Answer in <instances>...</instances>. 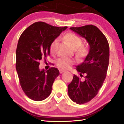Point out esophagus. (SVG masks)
Instances as JSON below:
<instances>
[{"label": "esophagus", "instance_id": "obj_1", "mask_svg": "<svg viewBox=\"0 0 124 124\" xmlns=\"http://www.w3.org/2000/svg\"><path fill=\"white\" fill-rule=\"evenodd\" d=\"M59 71H60V73L62 74V73H64V72L65 71V70H62V69H59Z\"/></svg>", "mask_w": 124, "mask_h": 124}]
</instances>
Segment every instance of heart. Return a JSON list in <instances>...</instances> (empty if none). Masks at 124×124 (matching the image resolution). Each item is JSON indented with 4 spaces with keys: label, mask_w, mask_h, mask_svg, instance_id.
Wrapping results in <instances>:
<instances>
[{
    "label": "heart",
    "mask_w": 124,
    "mask_h": 124,
    "mask_svg": "<svg viewBox=\"0 0 124 124\" xmlns=\"http://www.w3.org/2000/svg\"><path fill=\"white\" fill-rule=\"evenodd\" d=\"M66 42L74 49L75 54L78 58H83L86 56L88 53V49L84 45H81L83 40L81 38L73 33H69L64 37ZM59 40L55 39L51 43L50 45V50L51 53H54L58 46ZM74 63L73 59L67 58H60L56 61V64L59 68L64 69L69 68L72 64Z\"/></svg>",
    "instance_id": "obj_1"
}]
</instances>
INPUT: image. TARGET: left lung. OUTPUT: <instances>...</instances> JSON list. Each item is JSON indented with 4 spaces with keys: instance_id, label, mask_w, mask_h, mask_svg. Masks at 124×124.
Listing matches in <instances>:
<instances>
[{
    "instance_id": "8db88e82",
    "label": "left lung",
    "mask_w": 124,
    "mask_h": 124,
    "mask_svg": "<svg viewBox=\"0 0 124 124\" xmlns=\"http://www.w3.org/2000/svg\"><path fill=\"white\" fill-rule=\"evenodd\" d=\"M70 29L85 38L90 47L84 61L77 66L80 77L85 75V80L83 81L74 75L68 85L70 98L78 104H83L96 96L103 84L109 62V45L105 36L96 26L87 25Z\"/></svg>"
}]
</instances>
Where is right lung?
Listing matches in <instances>:
<instances>
[{
  "label": "right lung",
  "instance_id": "obj_1",
  "mask_svg": "<svg viewBox=\"0 0 124 124\" xmlns=\"http://www.w3.org/2000/svg\"><path fill=\"white\" fill-rule=\"evenodd\" d=\"M67 28L38 22L20 35L16 50V69L20 86L30 99L39 101L50 95L59 71L56 68L40 70L39 61L50 55L51 43Z\"/></svg>",
  "mask_w": 124,
  "mask_h": 124
}]
</instances>
